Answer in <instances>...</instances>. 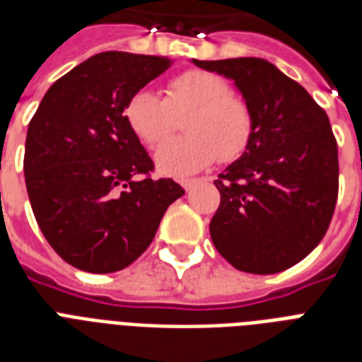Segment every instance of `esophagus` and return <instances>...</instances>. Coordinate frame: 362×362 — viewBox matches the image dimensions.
<instances>
[{"instance_id":"esophagus-1","label":"esophagus","mask_w":362,"mask_h":362,"mask_svg":"<svg viewBox=\"0 0 362 362\" xmlns=\"http://www.w3.org/2000/svg\"><path fill=\"white\" fill-rule=\"evenodd\" d=\"M199 184H201V180H199V178H187V180H182V186H184V189H186V192H192L193 187L199 186Z\"/></svg>"}]
</instances>
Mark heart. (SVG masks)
<instances>
[{
    "instance_id": "obj_1",
    "label": "heart",
    "mask_w": 362,
    "mask_h": 362,
    "mask_svg": "<svg viewBox=\"0 0 362 362\" xmlns=\"http://www.w3.org/2000/svg\"><path fill=\"white\" fill-rule=\"evenodd\" d=\"M186 112L188 135L161 145L156 152L159 173L187 176L218 158H240L250 146L255 131L252 107L212 71L187 69L173 76L165 99L152 90H136L125 101L124 118L142 144L158 146L174 129V116Z\"/></svg>"
}]
</instances>
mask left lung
<instances>
[{"label": "left lung", "mask_w": 362, "mask_h": 362, "mask_svg": "<svg viewBox=\"0 0 362 362\" xmlns=\"http://www.w3.org/2000/svg\"><path fill=\"white\" fill-rule=\"evenodd\" d=\"M193 64L235 81L255 116L242 158L214 180L210 237L250 274H276L325 237L338 199V144L329 116L298 82L261 58Z\"/></svg>", "instance_id": "8db88e82"}]
</instances>
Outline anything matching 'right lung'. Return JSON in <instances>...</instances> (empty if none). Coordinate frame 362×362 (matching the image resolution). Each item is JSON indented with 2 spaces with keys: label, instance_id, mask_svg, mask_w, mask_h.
I'll list each match as a JSON object with an SVG mask.
<instances>
[{
  "label": "right lung",
  "instance_id": "add662e5",
  "mask_svg": "<svg viewBox=\"0 0 362 362\" xmlns=\"http://www.w3.org/2000/svg\"><path fill=\"white\" fill-rule=\"evenodd\" d=\"M170 65L163 56L95 54L48 88L28 125L31 210L54 252L76 269L129 267L184 195L173 178L153 180V161L124 118L131 93Z\"/></svg>",
  "mask_w": 362,
  "mask_h": 362
}]
</instances>
